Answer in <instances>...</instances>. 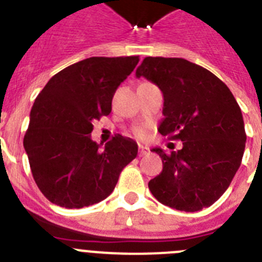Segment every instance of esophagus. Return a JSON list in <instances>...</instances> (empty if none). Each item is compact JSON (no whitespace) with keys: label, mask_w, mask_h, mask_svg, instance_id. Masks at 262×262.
I'll return each instance as SVG.
<instances>
[{"label":"esophagus","mask_w":262,"mask_h":262,"mask_svg":"<svg viewBox=\"0 0 262 262\" xmlns=\"http://www.w3.org/2000/svg\"><path fill=\"white\" fill-rule=\"evenodd\" d=\"M148 152H149V149H148L147 147H144V145H139V156H145V155H148Z\"/></svg>","instance_id":"34e87169"}]
</instances>
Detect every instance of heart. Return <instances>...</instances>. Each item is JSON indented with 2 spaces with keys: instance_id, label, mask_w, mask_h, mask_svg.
Returning <instances> with one entry per match:
<instances>
[{
  "instance_id": "1",
  "label": "heart",
  "mask_w": 262,
  "mask_h": 262,
  "mask_svg": "<svg viewBox=\"0 0 262 262\" xmlns=\"http://www.w3.org/2000/svg\"><path fill=\"white\" fill-rule=\"evenodd\" d=\"M135 134L138 138L143 139L145 138V135H147V131H145V128H143V127H139V128L135 129Z\"/></svg>"
}]
</instances>
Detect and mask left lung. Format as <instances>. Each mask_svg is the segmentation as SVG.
I'll list each match as a JSON object with an SVG mask.
<instances>
[{"label":"left lung","instance_id":"left-lung-1","mask_svg":"<svg viewBox=\"0 0 262 262\" xmlns=\"http://www.w3.org/2000/svg\"><path fill=\"white\" fill-rule=\"evenodd\" d=\"M142 76L164 94L159 133L182 142L169 155L154 148L163 172L148 182L149 190L180 211L209 207L230 186L244 155L247 135L235 97L214 73L181 57H145L136 69Z\"/></svg>","mask_w":262,"mask_h":262}]
</instances>
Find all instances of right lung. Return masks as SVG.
<instances>
[{
	"label": "right lung",
	"mask_w": 262,
	"mask_h": 262,
	"mask_svg": "<svg viewBox=\"0 0 262 262\" xmlns=\"http://www.w3.org/2000/svg\"><path fill=\"white\" fill-rule=\"evenodd\" d=\"M139 56L89 57L53 76L36 97L23 139L32 177L50 202L81 209L107 198L138 144L115 135L101 149L92 122L111 113L115 90Z\"/></svg>",
	"instance_id": "obj_1"
}]
</instances>
